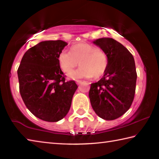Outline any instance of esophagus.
<instances>
[{"mask_svg": "<svg viewBox=\"0 0 159 159\" xmlns=\"http://www.w3.org/2000/svg\"><path fill=\"white\" fill-rule=\"evenodd\" d=\"M76 83H77V84H81V83H83V81L82 80H76Z\"/></svg>", "mask_w": 159, "mask_h": 159, "instance_id": "34e87169", "label": "esophagus"}]
</instances>
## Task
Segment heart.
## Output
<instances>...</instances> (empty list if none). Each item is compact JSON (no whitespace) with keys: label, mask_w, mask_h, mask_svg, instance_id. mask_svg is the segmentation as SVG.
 I'll return each mask as SVG.
<instances>
[{"label":"heart","mask_w":159,"mask_h":159,"mask_svg":"<svg viewBox=\"0 0 159 159\" xmlns=\"http://www.w3.org/2000/svg\"><path fill=\"white\" fill-rule=\"evenodd\" d=\"M61 69L66 73L71 71L79 62V69L69 74L71 79L103 76L108 66V58L103 51L93 45L78 43L72 45L70 52L62 50L58 57Z\"/></svg>","instance_id":"obj_1"}]
</instances>
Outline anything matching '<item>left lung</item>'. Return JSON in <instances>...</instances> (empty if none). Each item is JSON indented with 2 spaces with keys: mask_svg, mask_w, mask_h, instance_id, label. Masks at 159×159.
<instances>
[{
  "mask_svg": "<svg viewBox=\"0 0 159 159\" xmlns=\"http://www.w3.org/2000/svg\"><path fill=\"white\" fill-rule=\"evenodd\" d=\"M108 58L103 77L91 83L89 98L94 111L104 120L116 119L130 109L136 88L134 57L125 47L111 38L93 41Z\"/></svg>",
  "mask_w": 159,
  "mask_h": 159,
  "instance_id": "left-lung-1",
  "label": "left lung"
}]
</instances>
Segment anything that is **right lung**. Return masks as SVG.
Instances as JSON below:
<instances>
[{
	"label": "right lung",
	"instance_id": "add662e5",
	"mask_svg": "<svg viewBox=\"0 0 159 159\" xmlns=\"http://www.w3.org/2000/svg\"><path fill=\"white\" fill-rule=\"evenodd\" d=\"M67 45L61 40L42 41L26 51L17 69L20 92L27 109L45 121L57 122L69 112L78 85L65 80L58 57Z\"/></svg>",
	"mask_w": 159,
	"mask_h": 159
}]
</instances>
